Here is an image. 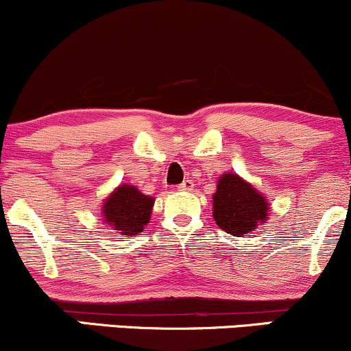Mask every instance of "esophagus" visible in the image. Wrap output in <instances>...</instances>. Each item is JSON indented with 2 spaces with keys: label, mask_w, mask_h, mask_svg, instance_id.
Segmentation results:
<instances>
[{
  "label": "esophagus",
  "mask_w": 351,
  "mask_h": 351,
  "mask_svg": "<svg viewBox=\"0 0 351 351\" xmlns=\"http://www.w3.org/2000/svg\"><path fill=\"white\" fill-rule=\"evenodd\" d=\"M193 188H195V183H193V180H188V178L184 180L183 183H181L178 186L180 191H191Z\"/></svg>",
  "instance_id": "1"
}]
</instances>
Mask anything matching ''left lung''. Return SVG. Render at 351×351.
<instances>
[{"label":"left lung","instance_id":"left-lung-1","mask_svg":"<svg viewBox=\"0 0 351 351\" xmlns=\"http://www.w3.org/2000/svg\"><path fill=\"white\" fill-rule=\"evenodd\" d=\"M271 204L259 189L234 171L224 173L213 195V217L228 234L241 237L264 224Z\"/></svg>","mask_w":351,"mask_h":351}]
</instances>
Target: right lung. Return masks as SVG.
<instances>
[{
  "label": "right lung",
  "mask_w": 351,
  "mask_h": 351,
  "mask_svg": "<svg viewBox=\"0 0 351 351\" xmlns=\"http://www.w3.org/2000/svg\"><path fill=\"white\" fill-rule=\"evenodd\" d=\"M155 198L143 195L134 184H119L102 201V219L123 237L136 236L150 223Z\"/></svg>",
  "instance_id": "obj_1"
}]
</instances>
